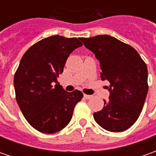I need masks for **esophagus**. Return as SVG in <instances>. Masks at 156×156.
<instances>
[{
	"instance_id": "1",
	"label": "esophagus",
	"mask_w": 156,
	"mask_h": 156,
	"mask_svg": "<svg viewBox=\"0 0 156 156\" xmlns=\"http://www.w3.org/2000/svg\"><path fill=\"white\" fill-rule=\"evenodd\" d=\"M84 96V98H86V99H90V98H92V96L91 95H88V94H84L83 95Z\"/></svg>"
}]
</instances>
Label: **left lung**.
Masks as SVG:
<instances>
[{"mask_svg": "<svg viewBox=\"0 0 156 156\" xmlns=\"http://www.w3.org/2000/svg\"><path fill=\"white\" fill-rule=\"evenodd\" d=\"M100 62L102 80H108L110 93L94 120L110 132H122L137 120L148 93V70L137 51L108 35L80 37Z\"/></svg>", "mask_w": 156, "mask_h": 156, "instance_id": "1", "label": "left lung"}]
</instances>
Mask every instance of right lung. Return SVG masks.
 <instances>
[{
    "instance_id": "obj_1",
    "label": "right lung",
    "mask_w": 156,
    "mask_h": 156,
    "mask_svg": "<svg viewBox=\"0 0 156 156\" xmlns=\"http://www.w3.org/2000/svg\"><path fill=\"white\" fill-rule=\"evenodd\" d=\"M81 46L79 38L51 36L32 45L20 62L14 76L16 99L27 122L41 133L66 127L83 97L78 90L66 92L57 79L70 53Z\"/></svg>"
}]
</instances>
